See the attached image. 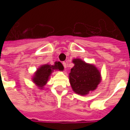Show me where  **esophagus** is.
<instances>
[{
	"mask_svg": "<svg viewBox=\"0 0 130 130\" xmlns=\"http://www.w3.org/2000/svg\"><path fill=\"white\" fill-rule=\"evenodd\" d=\"M63 67H64V68L66 69V66H67V65H66V63H65V62H63Z\"/></svg>",
	"mask_w": 130,
	"mask_h": 130,
	"instance_id": "34e87169",
	"label": "esophagus"
}]
</instances>
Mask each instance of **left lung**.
I'll use <instances>...</instances> for the list:
<instances>
[{
  "mask_svg": "<svg viewBox=\"0 0 130 130\" xmlns=\"http://www.w3.org/2000/svg\"><path fill=\"white\" fill-rule=\"evenodd\" d=\"M72 61L74 66L69 73V82L74 92L84 96L96 90L101 81L99 69L80 59H74Z\"/></svg>",
  "mask_w": 130,
  "mask_h": 130,
  "instance_id": "left-lung-1",
  "label": "left lung"
}]
</instances>
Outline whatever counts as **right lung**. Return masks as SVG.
<instances>
[{"mask_svg":"<svg viewBox=\"0 0 130 130\" xmlns=\"http://www.w3.org/2000/svg\"><path fill=\"white\" fill-rule=\"evenodd\" d=\"M63 69L64 67L61 63L57 61L55 62L54 65L48 64L41 65L34 73V75L32 77V81L38 87L42 89V88L46 84L49 77L54 70L63 71Z\"/></svg>","mask_w":130,"mask_h":130,"instance_id":"right-lung-1","label":"right lung"}]
</instances>
